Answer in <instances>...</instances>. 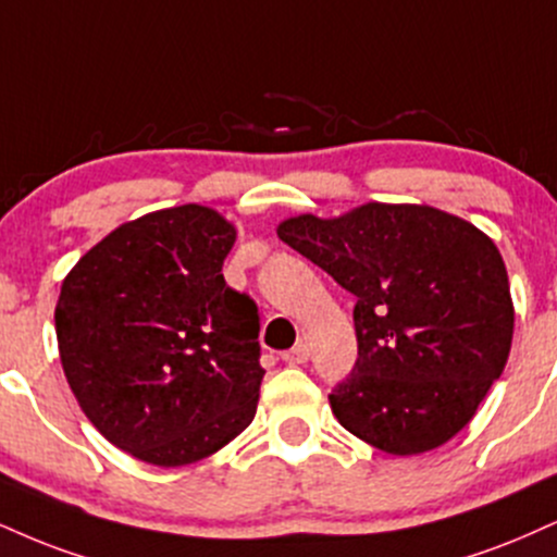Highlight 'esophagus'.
Returning a JSON list of instances; mask_svg holds the SVG:
<instances>
[{
	"instance_id": "34e87169",
	"label": "esophagus",
	"mask_w": 557,
	"mask_h": 557,
	"mask_svg": "<svg viewBox=\"0 0 557 557\" xmlns=\"http://www.w3.org/2000/svg\"><path fill=\"white\" fill-rule=\"evenodd\" d=\"M308 355H311V350H308V345L306 343H298L296 347H290V350L283 352V360H285V363H290V366H298V363H306Z\"/></svg>"
}]
</instances>
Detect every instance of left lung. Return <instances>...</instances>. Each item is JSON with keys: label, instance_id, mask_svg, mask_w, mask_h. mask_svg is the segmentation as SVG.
Returning a JSON list of instances; mask_svg holds the SVG:
<instances>
[{"label": "left lung", "instance_id": "left-lung-1", "mask_svg": "<svg viewBox=\"0 0 557 557\" xmlns=\"http://www.w3.org/2000/svg\"><path fill=\"white\" fill-rule=\"evenodd\" d=\"M277 236L358 298V363L330 394L339 425L392 457L451 441L511 352L513 300L493 238L431 205L386 202L296 214Z\"/></svg>", "mask_w": 557, "mask_h": 557}]
</instances>
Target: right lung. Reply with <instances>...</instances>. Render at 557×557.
<instances>
[{
  "instance_id": "1",
  "label": "right lung",
  "mask_w": 557,
  "mask_h": 557,
  "mask_svg": "<svg viewBox=\"0 0 557 557\" xmlns=\"http://www.w3.org/2000/svg\"><path fill=\"white\" fill-rule=\"evenodd\" d=\"M236 225L181 205L122 223L59 293L66 384L106 441L156 467L202 461L257 414L259 313L223 261Z\"/></svg>"
}]
</instances>
